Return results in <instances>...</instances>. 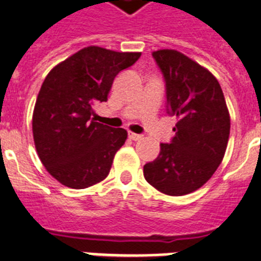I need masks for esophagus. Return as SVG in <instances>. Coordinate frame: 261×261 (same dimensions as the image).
<instances>
[{
	"label": "esophagus",
	"instance_id": "1",
	"mask_svg": "<svg viewBox=\"0 0 261 261\" xmlns=\"http://www.w3.org/2000/svg\"><path fill=\"white\" fill-rule=\"evenodd\" d=\"M129 138H130V140H133V141H140V140H142V138H144V136L137 135V133L129 132Z\"/></svg>",
	"mask_w": 261,
	"mask_h": 261
}]
</instances>
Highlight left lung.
Instances as JSON below:
<instances>
[{"mask_svg":"<svg viewBox=\"0 0 261 261\" xmlns=\"http://www.w3.org/2000/svg\"><path fill=\"white\" fill-rule=\"evenodd\" d=\"M166 87V111L176 116L175 136L144 176L159 192L183 196L204 186L225 155L230 116L218 81L211 71L174 49L153 52Z\"/></svg>","mask_w":261,"mask_h":261,"instance_id":"8db88e82","label":"left lung"}]
</instances>
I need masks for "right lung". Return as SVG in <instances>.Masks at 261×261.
<instances>
[{
	"label": "right lung",
	"mask_w": 261,
	"mask_h": 261,
	"mask_svg": "<svg viewBox=\"0 0 261 261\" xmlns=\"http://www.w3.org/2000/svg\"><path fill=\"white\" fill-rule=\"evenodd\" d=\"M140 56L87 47L45 77L35 103L32 132L41 163L61 184L84 190L110 174L128 133L95 121L93 107L107 102L115 77Z\"/></svg>",
	"instance_id": "obj_1"
}]
</instances>
